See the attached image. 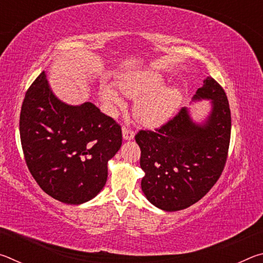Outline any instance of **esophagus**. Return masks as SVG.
<instances>
[{
    "instance_id": "34e87169",
    "label": "esophagus",
    "mask_w": 263,
    "mask_h": 263,
    "mask_svg": "<svg viewBox=\"0 0 263 263\" xmlns=\"http://www.w3.org/2000/svg\"><path fill=\"white\" fill-rule=\"evenodd\" d=\"M135 137V131L131 130V128L123 127V138L124 140H131Z\"/></svg>"
}]
</instances>
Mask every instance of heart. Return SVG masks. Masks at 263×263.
<instances>
[{"instance_id":"b5f03b06","label":"heart","mask_w":263,"mask_h":263,"mask_svg":"<svg viewBox=\"0 0 263 263\" xmlns=\"http://www.w3.org/2000/svg\"><path fill=\"white\" fill-rule=\"evenodd\" d=\"M164 78L154 70H144L126 75L118 80V87L124 95L137 100L135 116L146 126H157L172 117L181 103L182 95L175 87H162ZM102 101L112 108L123 105L117 90L109 84L100 89Z\"/></svg>"}]
</instances>
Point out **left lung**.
<instances>
[{
  "label": "left lung",
  "instance_id": "8db88e82",
  "mask_svg": "<svg viewBox=\"0 0 263 263\" xmlns=\"http://www.w3.org/2000/svg\"><path fill=\"white\" fill-rule=\"evenodd\" d=\"M193 100H210L211 111L202 123L194 122L190 111L182 108L154 132L141 130L136 135L145 172L142 193L164 211L183 210L204 197L228 159L231 111L224 89L208 77Z\"/></svg>",
  "mask_w": 263,
  "mask_h": 263
}]
</instances>
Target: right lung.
<instances>
[{
  "label": "right lung",
  "mask_w": 263,
  "mask_h": 263,
  "mask_svg": "<svg viewBox=\"0 0 263 263\" xmlns=\"http://www.w3.org/2000/svg\"><path fill=\"white\" fill-rule=\"evenodd\" d=\"M26 166L57 201L82 204L103 189L108 161L122 146V128L91 102L69 105L42 72L26 91L20 117Z\"/></svg>",
  "instance_id": "1"
}]
</instances>
